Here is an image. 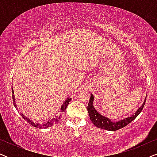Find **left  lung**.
<instances>
[{"instance_id":"left-lung-1","label":"left lung","mask_w":157,"mask_h":157,"mask_svg":"<svg viewBox=\"0 0 157 157\" xmlns=\"http://www.w3.org/2000/svg\"><path fill=\"white\" fill-rule=\"evenodd\" d=\"M146 100H147V98H145L144 102L143 103L142 106L135 112L134 114L132 115L130 117L126 118V119L120 120V121L117 122L111 121L110 119H108V118L105 117L101 114H100L99 113L96 111V110H95V109H94V107L93 106L94 96L92 95V94H91V98H90L87 109L90 117V119H91L92 123H93L96 127L108 131H117L124 127V126H126V125H128V124L131 123L135 118L137 117V116H138L139 113H141V111H142L144 106Z\"/></svg>"}]
</instances>
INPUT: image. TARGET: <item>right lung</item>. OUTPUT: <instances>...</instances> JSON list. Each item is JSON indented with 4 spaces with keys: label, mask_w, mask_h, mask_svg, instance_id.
I'll return each mask as SVG.
<instances>
[{
    "label": "right lung",
    "mask_w": 157,
    "mask_h": 157,
    "mask_svg": "<svg viewBox=\"0 0 157 157\" xmlns=\"http://www.w3.org/2000/svg\"><path fill=\"white\" fill-rule=\"evenodd\" d=\"M12 97H13V104L15 106H16V102H15V98H14V95H13V91L12 89ZM71 101V98H67V100H66V101L63 103V105H62V106L61 107V109L59 111V112H58L56 114L54 117L51 118V119L49 120V121L45 122V123H42V124H40V123H35L34 121H32L31 120H30L28 119L27 117H25V116H24L23 114V113H21V115L22 116V117L25 120H26V121L29 122L30 124H31L33 126H35L36 128H47V127H50V126L54 125V124H57L58 122H59V119H61V115L63 114V113L65 112L66 111V109L67 108V106L68 104H69Z\"/></svg>",
    "instance_id": "obj_1"
}]
</instances>
